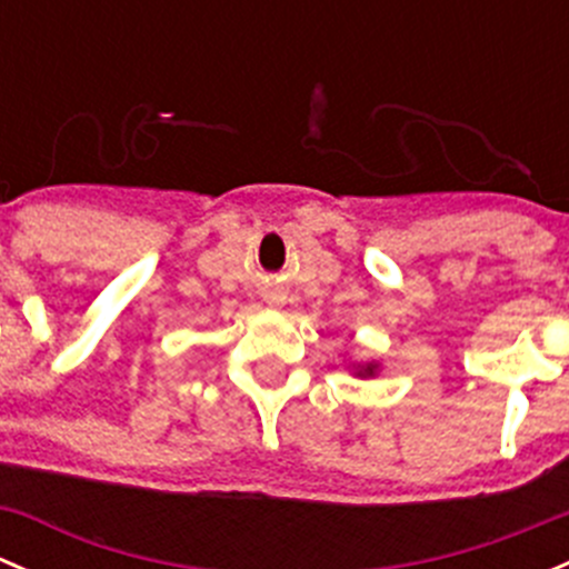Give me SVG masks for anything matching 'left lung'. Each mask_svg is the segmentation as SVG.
Listing matches in <instances>:
<instances>
[{
    "label": "left lung",
    "mask_w": 569,
    "mask_h": 569,
    "mask_svg": "<svg viewBox=\"0 0 569 569\" xmlns=\"http://www.w3.org/2000/svg\"><path fill=\"white\" fill-rule=\"evenodd\" d=\"M349 369H352V375L360 377V380H369V377H375L377 371H380V363H377V360H360V363H349Z\"/></svg>",
    "instance_id": "8db88e82"
}]
</instances>
